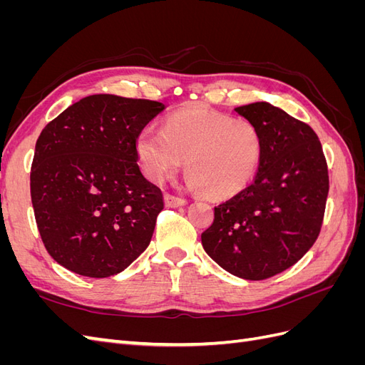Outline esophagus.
Returning a JSON list of instances; mask_svg holds the SVG:
<instances>
[{
    "label": "esophagus",
    "instance_id": "1",
    "mask_svg": "<svg viewBox=\"0 0 365 365\" xmlns=\"http://www.w3.org/2000/svg\"><path fill=\"white\" fill-rule=\"evenodd\" d=\"M164 202H165V205H168V207H180V205H184L187 201L184 200V197H181V196L168 193V195L164 196Z\"/></svg>",
    "mask_w": 365,
    "mask_h": 365
}]
</instances>
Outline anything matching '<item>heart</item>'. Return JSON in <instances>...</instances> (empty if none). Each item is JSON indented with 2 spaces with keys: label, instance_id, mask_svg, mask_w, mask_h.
I'll return each instance as SVG.
<instances>
[{
  "label": "heart",
  "instance_id": "obj_1",
  "mask_svg": "<svg viewBox=\"0 0 365 365\" xmlns=\"http://www.w3.org/2000/svg\"><path fill=\"white\" fill-rule=\"evenodd\" d=\"M137 157L148 178L161 182L185 161L187 182L212 197L240 193L256 176L263 155L257 126L207 109H185L168 118L164 130L143 128Z\"/></svg>",
  "mask_w": 365,
  "mask_h": 365
}]
</instances>
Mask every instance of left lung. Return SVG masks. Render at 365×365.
<instances>
[{"label": "left lung", "instance_id": "8db88e82", "mask_svg": "<svg viewBox=\"0 0 365 365\" xmlns=\"http://www.w3.org/2000/svg\"><path fill=\"white\" fill-rule=\"evenodd\" d=\"M235 111L257 126L263 155L256 180L215 207L201 235L219 267L247 280L291 268L322 231L329 193L327 163L314 129L267 102Z\"/></svg>", "mask_w": 365, "mask_h": 365}]
</instances>
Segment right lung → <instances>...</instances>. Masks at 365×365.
I'll list each match as a JSON object with an SVG mask.
<instances>
[{"instance_id": "add662e5", "label": "right lung", "mask_w": 365, "mask_h": 365, "mask_svg": "<svg viewBox=\"0 0 365 365\" xmlns=\"http://www.w3.org/2000/svg\"><path fill=\"white\" fill-rule=\"evenodd\" d=\"M164 109L146 98L94 94L42 129L30 195L43 247L63 268L111 277L145 251L164 208L138 168V132Z\"/></svg>"}]
</instances>
